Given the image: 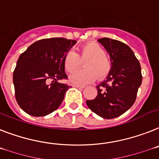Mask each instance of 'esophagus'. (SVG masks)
Returning a JSON list of instances; mask_svg holds the SVG:
<instances>
[{
    "label": "esophagus",
    "instance_id": "esophagus-1",
    "mask_svg": "<svg viewBox=\"0 0 159 159\" xmlns=\"http://www.w3.org/2000/svg\"><path fill=\"white\" fill-rule=\"evenodd\" d=\"M73 87L77 88V89H83L85 86H79V85H73Z\"/></svg>",
    "mask_w": 159,
    "mask_h": 159
}]
</instances>
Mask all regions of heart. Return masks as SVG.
<instances>
[{"label": "heart", "mask_w": 159, "mask_h": 159, "mask_svg": "<svg viewBox=\"0 0 159 159\" xmlns=\"http://www.w3.org/2000/svg\"><path fill=\"white\" fill-rule=\"evenodd\" d=\"M81 61H86L84 64L85 69L77 70L69 76V82L74 85H86L93 82L97 76L99 79H102L108 74L111 68L104 49L96 42L84 44L80 50V56L73 51L69 52L64 59L65 69L69 73L75 71L82 65Z\"/></svg>", "instance_id": "obj_1"}]
</instances>
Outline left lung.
<instances>
[{
	"label": "left lung",
	"instance_id": "left-lung-1",
	"mask_svg": "<svg viewBox=\"0 0 159 159\" xmlns=\"http://www.w3.org/2000/svg\"><path fill=\"white\" fill-rule=\"evenodd\" d=\"M98 42L110 56L111 68L96 87L98 95L86 100V104L95 114L109 120L121 116L133 105L142 81L141 69L127 44L109 38L99 39Z\"/></svg>",
	"mask_w": 159,
	"mask_h": 159
}]
</instances>
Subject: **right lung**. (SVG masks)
Masks as SVG:
<instances>
[{
  "instance_id": "1",
  "label": "right lung",
  "mask_w": 159,
  "mask_h": 159,
  "mask_svg": "<svg viewBox=\"0 0 159 159\" xmlns=\"http://www.w3.org/2000/svg\"><path fill=\"white\" fill-rule=\"evenodd\" d=\"M76 43L65 38L44 39L20 55L13 82L16 100L25 112L45 116L59 107L69 87L59 82L67 78L64 59Z\"/></svg>"
}]
</instances>
